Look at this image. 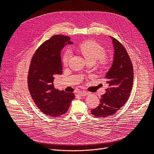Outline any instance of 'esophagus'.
<instances>
[{
    "label": "esophagus",
    "mask_w": 154,
    "mask_h": 154,
    "mask_svg": "<svg viewBox=\"0 0 154 154\" xmlns=\"http://www.w3.org/2000/svg\"><path fill=\"white\" fill-rule=\"evenodd\" d=\"M77 95L80 96H85L88 95V93L84 92V91H79L77 93Z\"/></svg>",
    "instance_id": "1"
}]
</instances>
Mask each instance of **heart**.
Listing matches in <instances>:
<instances>
[{
	"instance_id": "obj_1",
	"label": "heart",
	"mask_w": 154,
	"mask_h": 154,
	"mask_svg": "<svg viewBox=\"0 0 154 154\" xmlns=\"http://www.w3.org/2000/svg\"><path fill=\"white\" fill-rule=\"evenodd\" d=\"M78 49L87 61L95 63L97 60H99V63L102 65L106 64L108 62V59L104 55V49L94 41H88L80 44ZM71 55V53L70 51L68 50L64 52L62 58V61L64 64L68 63Z\"/></svg>"
}]
</instances>
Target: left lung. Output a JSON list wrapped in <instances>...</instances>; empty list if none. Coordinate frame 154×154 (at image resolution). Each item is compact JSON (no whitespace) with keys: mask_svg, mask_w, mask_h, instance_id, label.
Listing matches in <instances>:
<instances>
[{"mask_svg":"<svg viewBox=\"0 0 154 154\" xmlns=\"http://www.w3.org/2000/svg\"><path fill=\"white\" fill-rule=\"evenodd\" d=\"M109 38L114 49L113 60L105 77L108 85L106 93L101 96L99 106L91 110L97 117L114 115L126 103L133 86L134 69L128 54L121 42Z\"/></svg>","mask_w":154,"mask_h":154,"instance_id":"left-lung-1","label":"left lung"}]
</instances>
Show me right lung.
<instances>
[{
    "mask_svg": "<svg viewBox=\"0 0 154 154\" xmlns=\"http://www.w3.org/2000/svg\"><path fill=\"white\" fill-rule=\"evenodd\" d=\"M70 38L55 35L38 48L34 54L28 74V87L38 108L51 117H58L67 112L75 96L54 88L56 75L62 74L61 51L67 45H72Z\"/></svg>",
    "mask_w": 154,
    "mask_h": 154,
    "instance_id": "add662e5",
    "label": "right lung"
}]
</instances>
